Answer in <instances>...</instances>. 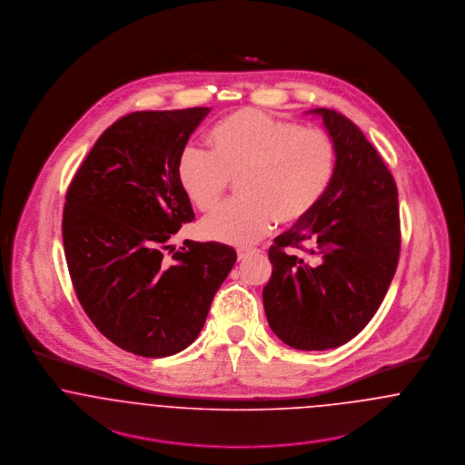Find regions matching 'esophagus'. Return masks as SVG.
Segmentation results:
<instances>
[{
	"label": "esophagus",
	"mask_w": 465,
	"mask_h": 465,
	"mask_svg": "<svg viewBox=\"0 0 465 465\" xmlns=\"http://www.w3.org/2000/svg\"><path fill=\"white\" fill-rule=\"evenodd\" d=\"M254 251L252 249H239V252H237V256H239V262H242L245 260L249 254H252Z\"/></svg>",
	"instance_id": "1"
}]
</instances>
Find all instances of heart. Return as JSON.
I'll return each instance as SVG.
<instances>
[{
    "mask_svg": "<svg viewBox=\"0 0 465 465\" xmlns=\"http://www.w3.org/2000/svg\"><path fill=\"white\" fill-rule=\"evenodd\" d=\"M211 152L186 146L177 158L183 193L202 213L222 203L230 179L242 200L202 223L203 237L251 245L273 228L309 216L334 174L331 137L263 111H235L209 134Z\"/></svg>",
    "mask_w": 465,
    "mask_h": 465,
    "instance_id": "b5f03b06",
    "label": "heart"
}]
</instances>
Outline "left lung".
Wrapping results in <instances>:
<instances>
[{
    "mask_svg": "<svg viewBox=\"0 0 465 465\" xmlns=\"http://www.w3.org/2000/svg\"><path fill=\"white\" fill-rule=\"evenodd\" d=\"M336 152L324 197L273 239L266 319L298 351L336 349L373 319L396 273L401 247L398 188L371 143L347 116L315 108ZM307 244L310 254L287 249Z\"/></svg>",
    "mask_w": 465,
    "mask_h": 465,
    "instance_id": "8db88e82",
    "label": "left lung"
}]
</instances>
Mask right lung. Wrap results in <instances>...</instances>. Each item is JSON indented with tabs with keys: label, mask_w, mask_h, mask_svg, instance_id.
Listing matches in <instances>:
<instances>
[{
	"label": "right lung",
	"mask_w": 465,
	"mask_h": 465,
	"mask_svg": "<svg viewBox=\"0 0 465 465\" xmlns=\"http://www.w3.org/2000/svg\"><path fill=\"white\" fill-rule=\"evenodd\" d=\"M209 111L125 114L67 188L63 242L76 296L94 326L135 355L167 357L192 345L237 262L230 245L193 241L163 258L169 239L195 220L177 158Z\"/></svg>",
	"instance_id": "1"
}]
</instances>
